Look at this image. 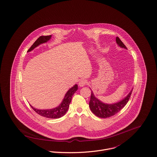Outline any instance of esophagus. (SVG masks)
<instances>
[{"instance_id": "34e87169", "label": "esophagus", "mask_w": 157, "mask_h": 157, "mask_svg": "<svg viewBox=\"0 0 157 157\" xmlns=\"http://www.w3.org/2000/svg\"><path fill=\"white\" fill-rule=\"evenodd\" d=\"M86 84H87V81H86V80H85V79H81V80H80V81L79 82V86L80 87H83V86H84Z\"/></svg>"}]
</instances>
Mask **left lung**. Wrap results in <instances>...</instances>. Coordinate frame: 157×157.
<instances>
[{"instance_id": "obj_1", "label": "left lung", "mask_w": 157, "mask_h": 157, "mask_svg": "<svg viewBox=\"0 0 157 157\" xmlns=\"http://www.w3.org/2000/svg\"><path fill=\"white\" fill-rule=\"evenodd\" d=\"M116 40V43L119 46L122 48L127 49L119 37L117 36ZM132 90L133 89H132V90L127 95V96L124 99L119 102L113 104H107L101 101L100 100L95 97L93 92L91 91V96L89 102L90 109L92 112L98 117L108 118L111 117L119 113L127 105L131 97Z\"/></svg>"}]
</instances>
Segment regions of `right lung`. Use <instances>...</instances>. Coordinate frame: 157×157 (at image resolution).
Instances as JSON below:
<instances>
[{"mask_svg": "<svg viewBox=\"0 0 157 157\" xmlns=\"http://www.w3.org/2000/svg\"><path fill=\"white\" fill-rule=\"evenodd\" d=\"M51 35H48V36H40L32 45V46L29 49L27 52H30L32 51L34 48L37 47L41 44L46 43L48 41H49L51 38ZM78 90V85L75 84L74 86H73L71 88H70L67 92L65 94V97L62 101V103L56 108L49 109H38L36 108H33V106L31 107L32 109L39 115L49 119H58L65 114V113L67 112L69 105L70 104V102L71 101L72 96L73 94L77 91Z\"/></svg>", "mask_w": 157, "mask_h": 157, "instance_id": "obj_1", "label": "right lung"}]
</instances>
